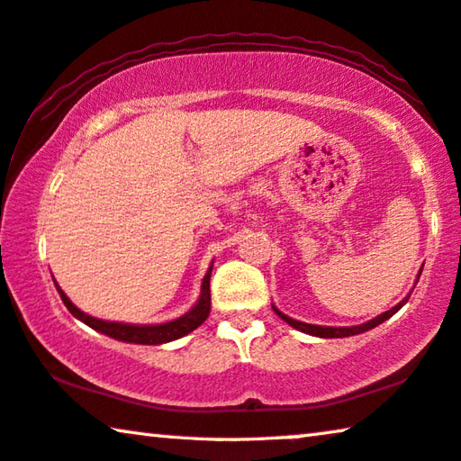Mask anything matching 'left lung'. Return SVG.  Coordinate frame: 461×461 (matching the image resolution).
Here are the masks:
<instances>
[{
    "mask_svg": "<svg viewBox=\"0 0 461 461\" xmlns=\"http://www.w3.org/2000/svg\"><path fill=\"white\" fill-rule=\"evenodd\" d=\"M420 273H422V269H420ZM406 302H408V298L402 300L400 304L391 308V311L383 312V314H379V317H376V319L364 322V325H358V327H321V325H308V322L294 321V319H290V317H285V314L279 312L277 308H273V311L277 312L279 317L287 322V325H292L294 329H298V331H304V333H308V335H314V338H327V339H329V338H349V335H358V333L368 331V329L381 325L383 321H387L389 317H393V314H395L397 311H400V308H402L403 304H406Z\"/></svg>",
    "mask_w": 461,
    "mask_h": 461,
    "instance_id": "8db88e82",
    "label": "left lung"
}]
</instances>
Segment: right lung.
I'll return each instance as SVG.
<instances>
[{"label":"right lung","instance_id":"right-lung-1","mask_svg":"<svg viewBox=\"0 0 461 461\" xmlns=\"http://www.w3.org/2000/svg\"><path fill=\"white\" fill-rule=\"evenodd\" d=\"M212 269V267H211ZM211 269L207 271L203 279V290H201V298H198L196 306L192 308L190 312L184 314V317L163 322V325H123V322H107V321H99L95 317H88L82 311H78L77 306L72 304L70 298L66 296L64 292L59 290V296L64 300V304L68 311H70L74 317L80 319L82 322H86L91 329H97V331L109 335V338L120 339V341H128V343H142V346H157V343H167L174 339H180L184 335H188L190 331H194L198 325H203L207 321L209 312H211Z\"/></svg>","mask_w":461,"mask_h":461}]
</instances>
